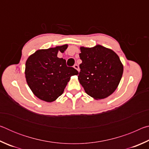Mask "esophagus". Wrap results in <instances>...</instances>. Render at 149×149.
I'll return each mask as SVG.
<instances>
[{"label": "esophagus", "mask_w": 149, "mask_h": 149, "mask_svg": "<svg viewBox=\"0 0 149 149\" xmlns=\"http://www.w3.org/2000/svg\"><path fill=\"white\" fill-rule=\"evenodd\" d=\"M74 68L75 70H77V71H79V65H78L77 64H75L74 65Z\"/></svg>", "instance_id": "obj_1"}]
</instances>
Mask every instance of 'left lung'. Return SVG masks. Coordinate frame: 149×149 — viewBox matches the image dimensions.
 I'll return each instance as SVG.
<instances>
[{
    "instance_id": "8db88e82",
    "label": "left lung",
    "mask_w": 149,
    "mask_h": 149,
    "mask_svg": "<svg viewBox=\"0 0 149 149\" xmlns=\"http://www.w3.org/2000/svg\"><path fill=\"white\" fill-rule=\"evenodd\" d=\"M80 72L78 79L87 95L102 99L116 89L122 77L123 67L119 56L112 50L97 45L80 48Z\"/></svg>"
}]
</instances>
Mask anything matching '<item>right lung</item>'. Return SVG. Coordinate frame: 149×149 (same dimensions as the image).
Listing matches in <instances>:
<instances>
[{"instance_id": "obj_1", "label": "right lung", "mask_w": 149, "mask_h": 149, "mask_svg": "<svg viewBox=\"0 0 149 149\" xmlns=\"http://www.w3.org/2000/svg\"><path fill=\"white\" fill-rule=\"evenodd\" d=\"M68 45L38 50L26 63V81L33 94L39 99L51 102L64 92L72 75L78 72L66 65L65 60L57 57L58 51L64 52Z\"/></svg>"}]
</instances>
